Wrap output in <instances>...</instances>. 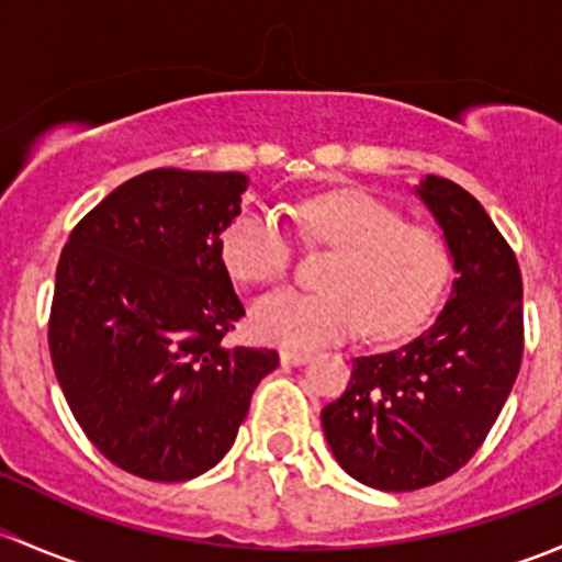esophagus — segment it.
Listing matches in <instances>:
<instances>
[{
    "mask_svg": "<svg viewBox=\"0 0 562 562\" xmlns=\"http://www.w3.org/2000/svg\"><path fill=\"white\" fill-rule=\"evenodd\" d=\"M310 359H313V356H310L307 350H282V353H280L282 367H299V364H307Z\"/></svg>",
    "mask_w": 562,
    "mask_h": 562,
    "instance_id": "esophagus-1",
    "label": "esophagus"
}]
</instances>
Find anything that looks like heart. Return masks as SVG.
<instances>
[{"instance_id":"obj_1","label":"heart","mask_w":562,"mask_h":562,"mask_svg":"<svg viewBox=\"0 0 562 562\" xmlns=\"http://www.w3.org/2000/svg\"><path fill=\"white\" fill-rule=\"evenodd\" d=\"M313 241L337 249L326 293L280 291L252 307L260 339L293 350L339 342L367 326L375 339L416 331L440 302L451 274L446 241L364 190H331L299 206ZM220 255L234 280L269 285L291 269L293 247L280 220L249 212L225 228Z\"/></svg>"}]
</instances>
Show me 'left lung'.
Returning a JSON list of instances; mask_svg holds the SVG:
<instances>
[{
    "mask_svg": "<svg viewBox=\"0 0 562 562\" xmlns=\"http://www.w3.org/2000/svg\"><path fill=\"white\" fill-rule=\"evenodd\" d=\"M449 247L457 280L432 326L389 353L359 356L321 413L334 459L361 484L413 492L457 473L501 416L522 364V274L468 190L413 187Z\"/></svg>",
    "mask_w": 562,
    "mask_h": 562,
    "instance_id": "obj_1",
    "label": "left lung"
}]
</instances>
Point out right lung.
I'll list each match as a JSON object with an SVG mask.
<instances>
[{
    "mask_svg": "<svg viewBox=\"0 0 562 562\" xmlns=\"http://www.w3.org/2000/svg\"><path fill=\"white\" fill-rule=\"evenodd\" d=\"M249 179L157 168L103 198L56 269L48 345L72 416L105 459L190 481L234 446L277 350L225 348L245 315L220 255Z\"/></svg>",
    "mask_w": 562,
    "mask_h": 562,
    "instance_id": "right-lung-1",
    "label": "right lung"
}]
</instances>
